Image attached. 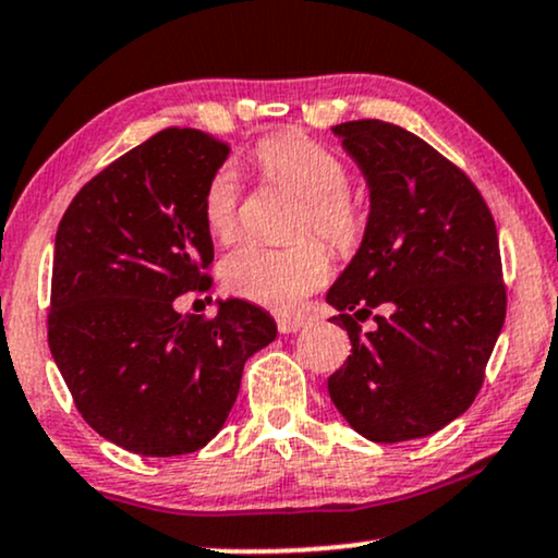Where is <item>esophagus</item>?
<instances>
[{"label":"esophagus","instance_id":"34e87169","mask_svg":"<svg viewBox=\"0 0 558 558\" xmlns=\"http://www.w3.org/2000/svg\"><path fill=\"white\" fill-rule=\"evenodd\" d=\"M275 324H278L280 335H293V331H299L303 327V319L301 316H278Z\"/></svg>","mask_w":558,"mask_h":558}]
</instances>
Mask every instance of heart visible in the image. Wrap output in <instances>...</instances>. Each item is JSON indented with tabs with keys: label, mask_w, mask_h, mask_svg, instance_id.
Wrapping results in <instances>:
<instances>
[{
	"label": "heart",
	"mask_w": 558,
	"mask_h": 558,
	"mask_svg": "<svg viewBox=\"0 0 558 558\" xmlns=\"http://www.w3.org/2000/svg\"><path fill=\"white\" fill-rule=\"evenodd\" d=\"M255 159L267 182L288 187L303 201L295 236L316 234L340 255L355 250L368 227V210L348 190V167L335 151L295 133H275L257 146ZM239 197L236 169H216L203 195V221L216 239L234 236ZM327 278L329 257L312 239L283 250L242 242L221 259V280L231 293L275 312H291Z\"/></svg>",
	"instance_id": "b5f03b06"
}]
</instances>
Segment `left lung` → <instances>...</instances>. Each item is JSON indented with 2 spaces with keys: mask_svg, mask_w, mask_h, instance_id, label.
<instances>
[{
  "mask_svg": "<svg viewBox=\"0 0 558 558\" xmlns=\"http://www.w3.org/2000/svg\"><path fill=\"white\" fill-rule=\"evenodd\" d=\"M331 131L361 167L371 214L327 293L352 342L329 397L373 442L433 435L476 399L502 331L495 218L474 182L414 133L386 121ZM373 311L377 329L363 336L356 319Z\"/></svg>",
  "mask_w": 558,
  "mask_h": 558,
  "instance_id": "8db88e82",
  "label": "left lung"
}]
</instances>
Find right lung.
<instances>
[{"instance_id": "right-lung-1", "label": "right lung", "mask_w": 558, "mask_h": 558, "mask_svg": "<svg viewBox=\"0 0 558 558\" xmlns=\"http://www.w3.org/2000/svg\"><path fill=\"white\" fill-rule=\"evenodd\" d=\"M229 151L203 131H159L95 174L56 231L48 348L84 422L131 453L214 440L246 357L278 335L242 299L218 301L214 319L174 312L178 295L210 286L203 195Z\"/></svg>"}]
</instances>
